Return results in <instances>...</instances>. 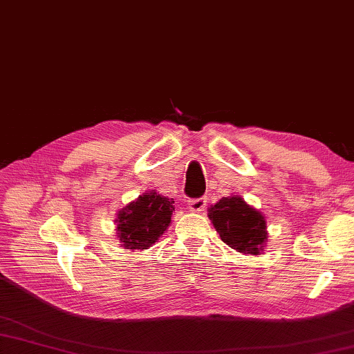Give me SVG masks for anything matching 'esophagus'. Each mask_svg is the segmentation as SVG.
<instances>
[{
    "instance_id": "34e87169",
    "label": "esophagus",
    "mask_w": 354,
    "mask_h": 354,
    "mask_svg": "<svg viewBox=\"0 0 354 354\" xmlns=\"http://www.w3.org/2000/svg\"><path fill=\"white\" fill-rule=\"evenodd\" d=\"M207 205V198H196V199H190L189 202V209L190 212H204V208Z\"/></svg>"
}]
</instances>
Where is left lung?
I'll return each mask as SVG.
<instances>
[{"label":"left lung","mask_w":354,"mask_h":354,"mask_svg":"<svg viewBox=\"0 0 354 354\" xmlns=\"http://www.w3.org/2000/svg\"><path fill=\"white\" fill-rule=\"evenodd\" d=\"M208 217L221 239L232 250L257 255L266 240V221L239 196L222 198L208 209Z\"/></svg>","instance_id":"1"}]
</instances>
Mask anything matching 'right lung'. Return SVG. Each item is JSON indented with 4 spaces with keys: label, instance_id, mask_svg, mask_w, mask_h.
Returning <instances> with one entry per match:
<instances>
[{
    "label": "right lung",
    "instance_id": "obj_1",
    "mask_svg": "<svg viewBox=\"0 0 354 354\" xmlns=\"http://www.w3.org/2000/svg\"><path fill=\"white\" fill-rule=\"evenodd\" d=\"M173 202L150 192L118 213L117 234L126 250H147L160 239L175 212Z\"/></svg>",
    "mask_w": 354,
    "mask_h": 354
}]
</instances>
